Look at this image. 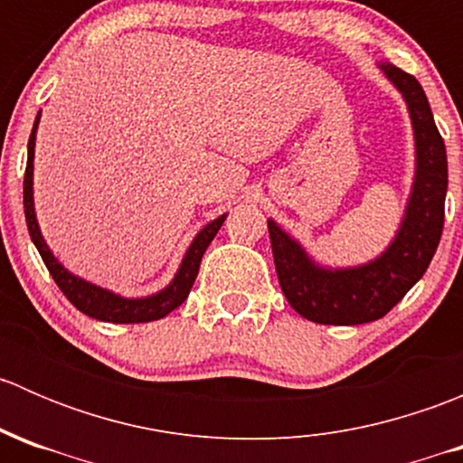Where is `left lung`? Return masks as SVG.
Instances as JSON below:
<instances>
[{
  "label": "left lung",
  "mask_w": 463,
  "mask_h": 463,
  "mask_svg": "<svg viewBox=\"0 0 463 463\" xmlns=\"http://www.w3.org/2000/svg\"><path fill=\"white\" fill-rule=\"evenodd\" d=\"M378 67L408 105L417 147L412 193L392 244L367 264L325 269L309 258L300 241L269 219L279 287L302 318L320 325H363L383 318L423 278L441 240L448 190L446 145L417 78L390 62Z\"/></svg>",
  "instance_id": "8db88e82"
}]
</instances>
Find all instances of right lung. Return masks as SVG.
<instances>
[{
  "mask_svg": "<svg viewBox=\"0 0 463 463\" xmlns=\"http://www.w3.org/2000/svg\"><path fill=\"white\" fill-rule=\"evenodd\" d=\"M37 123H40V114H37L35 125H33V132L29 138V161H26V175H24V214H26V226H29V235L33 244H35V249L40 250L51 278L55 279L60 291L67 296V300L71 302L78 311L87 314L89 318H96L102 322H116V325H132V322H152V320L165 318L170 311H175L176 307L184 305V300L188 298L190 288H193L194 279H197L199 264H202L205 249H208L210 241L214 240L217 231L222 228L226 214L213 219L208 226H203L202 231L197 232V237L193 240L190 249L185 250L184 261H181L175 279H172L163 291L154 293V296H147V298H123L107 291V288L96 287V284L69 273V270L53 258L51 249L46 246L44 237H42L40 226H37L35 205H33V156H35Z\"/></svg>",
  "mask_w": 463,
  "mask_h": 463,
  "instance_id": "obj_1",
  "label": "right lung"
}]
</instances>
